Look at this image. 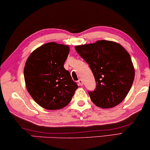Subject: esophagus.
Wrapping results in <instances>:
<instances>
[{
	"label": "esophagus",
	"instance_id": "1",
	"mask_svg": "<svg viewBox=\"0 0 150 150\" xmlns=\"http://www.w3.org/2000/svg\"><path fill=\"white\" fill-rule=\"evenodd\" d=\"M78 85H79V86H83V82L81 79H79V81H78Z\"/></svg>",
	"mask_w": 150,
	"mask_h": 150
}]
</instances>
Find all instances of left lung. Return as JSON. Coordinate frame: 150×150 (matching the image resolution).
<instances>
[{"label":"left lung","instance_id":"obj_1","mask_svg":"<svg viewBox=\"0 0 150 150\" xmlns=\"http://www.w3.org/2000/svg\"><path fill=\"white\" fill-rule=\"evenodd\" d=\"M80 56L89 65L96 82V89L89 91L98 107L118 105L128 95L134 79V69L129 53L118 43L99 40L76 46Z\"/></svg>","mask_w":150,"mask_h":150}]
</instances>
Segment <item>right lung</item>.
Returning <instances> with one entry per match:
<instances>
[{
    "instance_id": "1",
    "label": "right lung",
    "mask_w": 150,
    "mask_h": 150,
    "mask_svg": "<svg viewBox=\"0 0 150 150\" xmlns=\"http://www.w3.org/2000/svg\"><path fill=\"white\" fill-rule=\"evenodd\" d=\"M69 52L67 45L50 42L35 50L26 60L24 69L26 89L46 109L65 107L79 87L63 67Z\"/></svg>"
}]
</instances>
